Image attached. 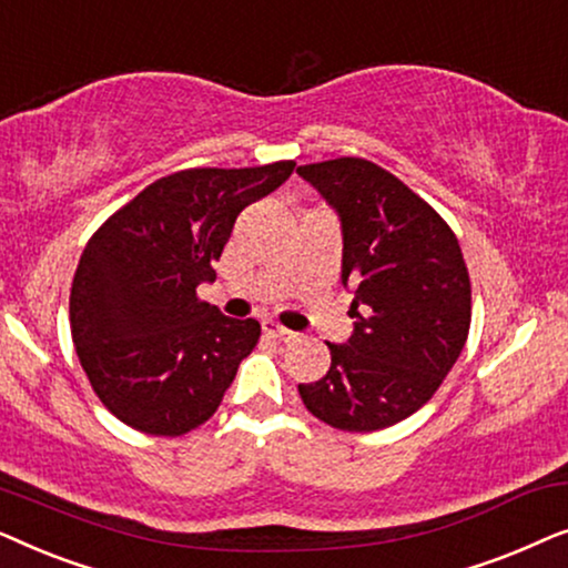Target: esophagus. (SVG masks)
Here are the masks:
<instances>
[{
    "instance_id": "34e87169",
    "label": "esophagus",
    "mask_w": 568,
    "mask_h": 568,
    "mask_svg": "<svg viewBox=\"0 0 568 568\" xmlns=\"http://www.w3.org/2000/svg\"><path fill=\"white\" fill-rule=\"evenodd\" d=\"M261 328H263V333H266V336H271V338H278V341H292V338H297V333H292L290 328H284V325H278L276 321H263L261 323Z\"/></svg>"
}]
</instances>
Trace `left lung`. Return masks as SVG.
Segmentation results:
<instances>
[{
    "mask_svg": "<svg viewBox=\"0 0 568 568\" xmlns=\"http://www.w3.org/2000/svg\"><path fill=\"white\" fill-rule=\"evenodd\" d=\"M297 173L336 209L344 284L354 286L348 344H328L331 369L300 385L315 418L377 432L416 414L453 369L470 331V276L449 224L385 168L364 158Z\"/></svg>",
    "mask_w": 568,
    "mask_h": 568,
    "instance_id": "8db88e82",
    "label": "left lung"
}]
</instances>
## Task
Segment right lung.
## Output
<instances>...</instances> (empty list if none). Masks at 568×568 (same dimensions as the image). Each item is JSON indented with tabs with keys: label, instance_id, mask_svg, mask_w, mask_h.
<instances>
[{
	"label": "right lung",
	"instance_id": "1",
	"mask_svg": "<svg viewBox=\"0 0 568 568\" xmlns=\"http://www.w3.org/2000/svg\"><path fill=\"white\" fill-rule=\"evenodd\" d=\"M297 162L191 168L113 212L84 245L69 325L92 390L131 429L181 437L220 408L261 323L222 315L196 286L247 204L276 191Z\"/></svg>",
	"mask_w": 568,
	"mask_h": 568
}]
</instances>
